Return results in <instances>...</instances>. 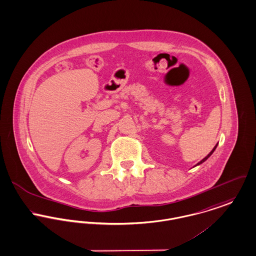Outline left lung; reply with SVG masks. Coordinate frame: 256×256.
<instances>
[{
    "label": "left lung",
    "mask_w": 256,
    "mask_h": 256,
    "mask_svg": "<svg viewBox=\"0 0 256 256\" xmlns=\"http://www.w3.org/2000/svg\"><path fill=\"white\" fill-rule=\"evenodd\" d=\"M216 146H218V144H216V146H214V149H212V150H210V154H208V156H205V158H203V160H201V162H198V164H197V166H199V164H202V162H205V160H207V158H209V156H210V154H212V152H214V150H216Z\"/></svg>",
    "instance_id": "8db88e82"
}]
</instances>
